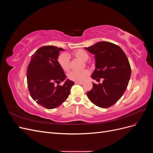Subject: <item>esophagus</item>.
I'll return each instance as SVG.
<instances>
[{"instance_id":"1","label":"esophagus","mask_w":153,"mask_h":153,"mask_svg":"<svg viewBox=\"0 0 153 153\" xmlns=\"http://www.w3.org/2000/svg\"><path fill=\"white\" fill-rule=\"evenodd\" d=\"M75 84H80V85H82V84H83V82H75Z\"/></svg>"}]
</instances>
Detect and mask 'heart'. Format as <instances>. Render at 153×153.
<instances>
[{"mask_svg": "<svg viewBox=\"0 0 153 153\" xmlns=\"http://www.w3.org/2000/svg\"><path fill=\"white\" fill-rule=\"evenodd\" d=\"M72 54L74 56L81 59L83 61H87L89 58V55L85 50L78 49L73 51ZM57 62L64 71H68L70 69V62H69V55L65 53L60 54L57 57ZM90 72L88 69L76 71H73L68 74V78L69 80L75 82H83L86 79V78L89 75Z\"/></svg>", "mask_w": 153, "mask_h": 153, "instance_id": "heart-1", "label": "heart"}]
</instances>
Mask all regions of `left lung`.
Returning <instances> with one entry per match:
<instances>
[{"instance_id":"1","label":"left lung","mask_w":153,"mask_h":153,"mask_svg":"<svg viewBox=\"0 0 153 153\" xmlns=\"http://www.w3.org/2000/svg\"><path fill=\"white\" fill-rule=\"evenodd\" d=\"M85 48L95 55L96 69L92 78L103 79L102 84L92 83L87 95L95 105L108 108L121 98L128 85L131 70L128 57L118 45L107 41Z\"/></svg>"}]
</instances>
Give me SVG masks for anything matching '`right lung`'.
I'll list each match as a JSON object with an SVG mask.
<instances>
[{"instance_id": "1", "label": "right lung", "mask_w": 153, "mask_h": 153, "mask_svg": "<svg viewBox=\"0 0 153 153\" xmlns=\"http://www.w3.org/2000/svg\"><path fill=\"white\" fill-rule=\"evenodd\" d=\"M61 48L55 46H44L32 55L27 68V86L30 96L36 102L47 109L61 105L68 98L74 82L66 79V75L57 62Z\"/></svg>"}]
</instances>
